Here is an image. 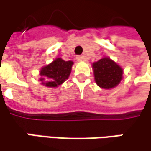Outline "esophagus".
Returning <instances> with one entry per match:
<instances>
[{"label":"esophagus","instance_id":"obj_1","mask_svg":"<svg viewBox=\"0 0 151 151\" xmlns=\"http://www.w3.org/2000/svg\"><path fill=\"white\" fill-rule=\"evenodd\" d=\"M77 60L78 61H85L86 60V58L84 56H77Z\"/></svg>","mask_w":151,"mask_h":151}]
</instances>
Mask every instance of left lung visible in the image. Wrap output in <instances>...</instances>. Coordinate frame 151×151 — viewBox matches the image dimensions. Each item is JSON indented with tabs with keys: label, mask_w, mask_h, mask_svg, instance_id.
<instances>
[{
	"label": "left lung",
	"mask_w": 151,
	"mask_h": 151,
	"mask_svg": "<svg viewBox=\"0 0 151 151\" xmlns=\"http://www.w3.org/2000/svg\"><path fill=\"white\" fill-rule=\"evenodd\" d=\"M92 69L95 82L102 89H112L123 79V68L109 57L92 63Z\"/></svg>",
	"instance_id": "1"
}]
</instances>
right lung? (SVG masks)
I'll list each match as a JSON object with an SVG mask.
<instances>
[{"label": "right lung", "mask_w": 151, "mask_h": 151, "mask_svg": "<svg viewBox=\"0 0 151 151\" xmlns=\"http://www.w3.org/2000/svg\"><path fill=\"white\" fill-rule=\"evenodd\" d=\"M73 65L72 60L65 61L61 58H56L40 69V80L41 84L47 87H58L69 78Z\"/></svg>", "instance_id": "1"}]
</instances>
